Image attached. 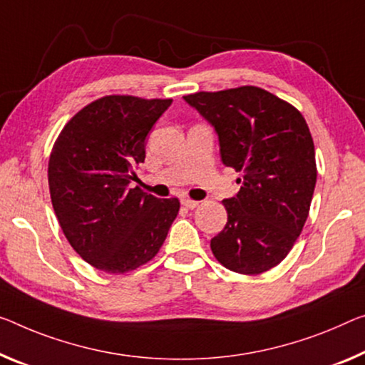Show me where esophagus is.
I'll return each instance as SVG.
<instances>
[{"instance_id": "1", "label": "esophagus", "mask_w": 365, "mask_h": 365, "mask_svg": "<svg viewBox=\"0 0 365 365\" xmlns=\"http://www.w3.org/2000/svg\"><path fill=\"white\" fill-rule=\"evenodd\" d=\"M181 204L186 207V209H195V207L199 205V202H195V200H192V199H187V197H184V199H181Z\"/></svg>"}]
</instances>
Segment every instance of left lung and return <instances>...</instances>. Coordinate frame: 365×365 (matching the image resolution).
Segmentation results:
<instances>
[{"instance_id": "obj_1", "label": "left lung", "mask_w": 365, "mask_h": 365, "mask_svg": "<svg viewBox=\"0 0 365 365\" xmlns=\"http://www.w3.org/2000/svg\"><path fill=\"white\" fill-rule=\"evenodd\" d=\"M186 103L215 128L225 166L241 178L223 200L228 220L210 240L233 272L255 276L277 266L302 233L317 184L315 147L304 115L257 86L194 93Z\"/></svg>"}]
</instances>
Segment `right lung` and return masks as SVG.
<instances>
[{"label": "right lung", "instance_id": "right-lung-1", "mask_svg": "<svg viewBox=\"0 0 365 365\" xmlns=\"http://www.w3.org/2000/svg\"><path fill=\"white\" fill-rule=\"evenodd\" d=\"M173 99L112 94L68 120L48 160L50 199L73 250L93 267L124 274L165 243L179 200L130 187L145 138Z\"/></svg>", "mask_w": 365, "mask_h": 365}]
</instances>
